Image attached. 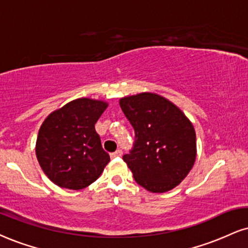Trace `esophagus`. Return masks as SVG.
Returning a JSON list of instances; mask_svg holds the SVG:
<instances>
[{
    "instance_id": "esophagus-1",
    "label": "esophagus",
    "mask_w": 248,
    "mask_h": 248,
    "mask_svg": "<svg viewBox=\"0 0 248 248\" xmlns=\"http://www.w3.org/2000/svg\"><path fill=\"white\" fill-rule=\"evenodd\" d=\"M121 155H122V151L120 150V149H118V150H116L115 153L111 154V157H112V158H115V157H120Z\"/></svg>"
}]
</instances>
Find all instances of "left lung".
Masks as SVG:
<instances>
[{"mask_svg": "<svg viewBox=\"0 0 248 248\" xmlns=\"http://www.w3.org/2000/svg\"><path fill=\"white\" fill-rule=\"evenodd\" d=\"M119 103L135 130L133 150L124 160L136 183L151 193L177 187L195 163L192 122L172 101L157 93L142 92Z\"/></svg>", "mask_w": 248, "mask_h": 248, "instance_id": "left-lung-1", "label": "left lung"}]
</instances>
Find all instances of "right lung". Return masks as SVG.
Here are the masks:
<instances>
[{"instance_id": "add662e5", "label": "right lung", "mask_w": 248, "mask_h": 248, "mask_svg": "<svg viewBox=\"0 0 248 248\" xmlns=\"http://www.w3.org/2000/svg\"><path fill=\"white\" fill-rule=\"evenodd\" d=\"M107 106L104 100L78 98L45 119L38 133L35 155L52 183L78 190L100 177L109 155L101 147L94 124Z\"/></svg>"}]
</instances>
